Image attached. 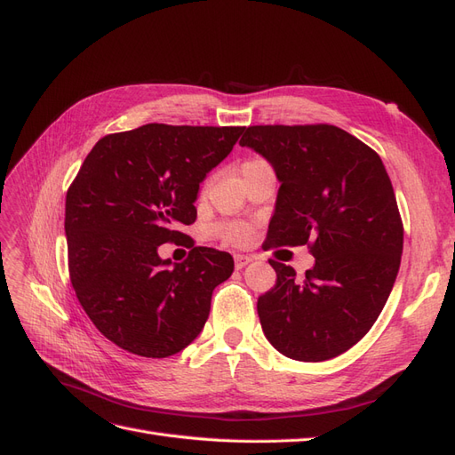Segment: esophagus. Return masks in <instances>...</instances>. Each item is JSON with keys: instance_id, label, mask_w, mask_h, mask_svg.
Instances as JSON below:
<instances>
[{"instance_id": "1", "label": "esophagus", "mask_w": 455, "mask_h": 455, "mask_svg": "<svg viewBox=\"0 0 455 455\" xmlns=\"http://www.w3.org/2000/svg\"><path fill=\"white\" fill-rule=\"evenodd\" d=\"M233 261H235V269H243L246 264H249L251 258L243 256V254H235V256H233Z\"/></svg>"}]
</instances>
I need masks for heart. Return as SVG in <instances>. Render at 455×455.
I'll use <instances>...</instances> for the list:
<instances>
[{
    "mask_svg": "<svg viewBox=\"0 0 455 455\" xmlns=\"http://www.w3.org/2000/svg\"><path fill=\"white\" fill-rule=\"evenodd\" d=\"M258 161H264V159H249L244 163H258ZM214 233L220 239L229 243V244L243 246V244H249L252 241L254 228L246 222H224V224L216 226Z\"/></svg>",
    "mask_w": 455,
    "mask_h": 455,
    "instance_id": "obj_1",
    "label": "heart"
}]
</instances>
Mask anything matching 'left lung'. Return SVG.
Here are the masks:
<instances>
[{"label": "left lung", "mask_w": 455, "mask_h": 455, "mask_svg": "<svg viewBox=\"0 0 455 455\" xmlns=\"http://www.w3.org/2000/svg\"><path fill=\"white\" fill-rule=\"evenodd\" d=\"M239 144L281 182L269 249L307 244L315 256L301 283L269 259L277 283L258 298L266 338L301 363L346 353L376 323L401 267L404 228L387 171L370 146L326 123L254 125Z\"/></svg>", "instance_id": "8db88e82"}]
</instances>
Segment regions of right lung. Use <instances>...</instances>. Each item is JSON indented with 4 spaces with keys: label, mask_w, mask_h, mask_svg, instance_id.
<instances>
[{
    "label": "right lung",
    "mask_w": 455,
    "mask_h": 455,
    "mask_svg": "<svg viewBox=\"0 0 455 455\" xmlns=\"http://www.w3.org/2000/svg\"><path fill=\"white\" fill-rule=\"evenodd\" d=\"M244 127L149 123L94 144L66 194L70 281L92 324L117 347L164 359L197 338L214 288L233 258L189 246L180 264L163 243H189L206 172L226 159Z\"/></svg>",
    "instance_id": "obj_1"
}]
</instances>
